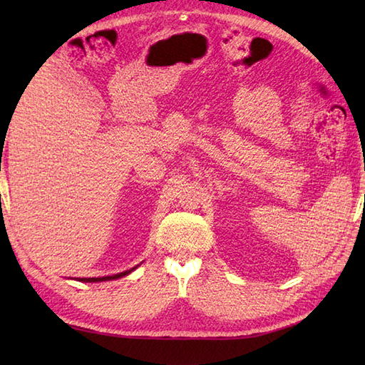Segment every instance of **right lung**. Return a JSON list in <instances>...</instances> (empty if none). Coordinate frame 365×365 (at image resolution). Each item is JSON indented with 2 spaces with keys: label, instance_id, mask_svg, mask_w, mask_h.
Instances as JSON below:
<instances>
[{
  "label": "right lung",
  "instance_id": "right-lung-1",
  "mask_svg": "<svg viewBox=\"0 0 365 365\" xmlns=\"http://www.w3.org/2000/svg\"><path fill=\"white\" fill-rule=\"evenodd\" d=\"M138 267V264H137ZM137 267H134L132 269H128V271H123L120 274H114V275H106V277H90V279H77L79 282H85V283H94V282H108V280H115V279H120V277H125V275L130 274L132 271H134Z\"/></svg>",
  "mask_w": 365,
  "mask_h": 365
}]
</instances>
